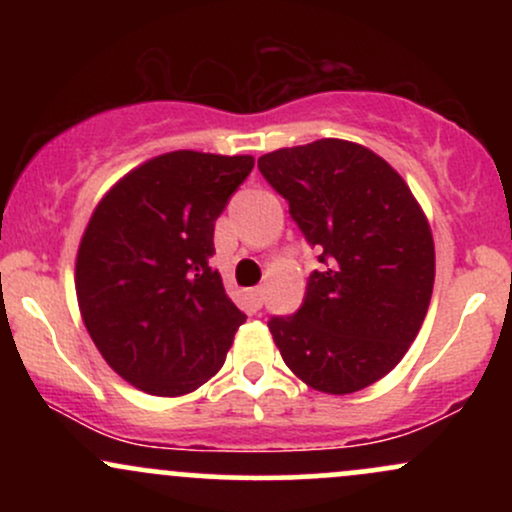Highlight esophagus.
Segmentation results:
<instances>
[{
	"mask_svg": "<svg viewBox=\"0 0 512 512\" xmlns=\"http://www.w3.org/2000/svg\"><path fill=\"white\" fill-rule=\"evenodd\" d=\"M248 296H250V303L255 305L257 310H260L262 303H264V289H262V286H255V289H250Z\"/></svg>",
	"mask_w": 512,
	"mask_h": 512,
	"instance_id": "obj_1",
	"label": "esophagus"
}]
</instances>
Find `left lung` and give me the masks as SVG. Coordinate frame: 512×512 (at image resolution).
Returning <instances> with one entry per match:
<instances>
[{
	"mask_svg": "<svg viewBox=\"0 0 512 512\" xmlns=\"http://www.w3.org/2000/svg\"><path fill=\"white\" fill-rule=\"evenodd\" d=\"M320 250L293 315L267 322L284 363L327 395H351L402 361L421 330L436 252L407 182L366 146L320 139L257 161Z\"/></svg>",
	"mask_w": 512,
	"mask_h": 512,
	"instance_id": "left-lung-1",
	"label": "left lung"
}]
</instances>
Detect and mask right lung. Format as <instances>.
I'll return each mask as SVG.
<instances>
[{"label": "right lung", "mask_w": 512, "mask_h": 512, "mask_svg": "<svg viewBox=\"0 0 512 512\" xmlns=\"http://www.w3.org/2000/svg\"><path fill=\"white\" fill-rule=\"evenodd\" d=\"M252 166V156H156L88 221L76 255L81 317L108 366L149 395L207 383L245 322L211 257L214 221Z\"/></svg>", "instance_id": "add662e5"}]
</instances>
